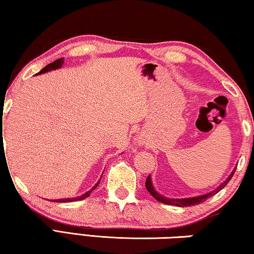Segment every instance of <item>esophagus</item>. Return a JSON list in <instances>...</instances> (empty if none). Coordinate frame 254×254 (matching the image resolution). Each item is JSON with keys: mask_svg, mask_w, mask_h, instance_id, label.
Wrapping results in <instances>:
<instances>
[{"mask_svg": "<svg viewBox=\"0 0 254 254\" xmlns=\"http://www.w3.org/2000/svg\"><path fill=\"white\" fill-rule=\"evenodd\" d=\"M141 143H142V144H145V143H147V142H145V141L143 140V141H142V142H141Z\"/></svg>", "mask_w": 254, "mask_h": 254, "instance_id": "34e87169", "label": "esophagus"}]
</instances>
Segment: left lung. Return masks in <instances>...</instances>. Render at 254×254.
<instances>
[{
  "label": "left lung",
  "mask_w": 254,
  "mask_h": 254,
  "mask_svg": "<svg viewBox=\"0 0 254 254\" xmlns=\"http://www.w3.org/2000/svg\"><path fill=\"white\" fill-rule=\"evenodd\" d=\"M235 169L236 168H234L229 177H227L217 188H215L214 190H212L210 192H207V194H204V195L189 197V198H168V197H165V196H162L161 194H159V192L153 187V184L151 182V176H150V175L148 176L147 180H145V188H147V190L150 192V195L154 197V198H156L158 201H160V203H162V204L175 205V206H178V207H187V206H192V205H197L199 203H203V201H205L206 199H208L210 196H214L215 194H217L218 191L222 190V189L224 188L227 184H229L231 178L233 177V175L235 173Z\"/></svg>",
  "instance_id": "1"
}]
</instances>
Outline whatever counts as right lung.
I'll list each match as a JSON object with an SVG mask.
<instances>
[{"label": "right lung", "mask_w": 254, "mask_h": 254, "mask_svg": "<svg viewBox=\"0 0 254 254\" xmlns=\"http://www.w3.org/2000/svg\"><path fill=\"white\" fill-rule=\"evenodd\" d=\"M64 58H59V59H57V60H55L54 63H51V64H49V65H47L44 69H41L39 72H38V74H36V75H41V74H46V72H48V71H51V70H56V69H59V68H62L63 67V65H64ZM2 135H3V123H2V121H0V140H1V143H2ZM102 178V177H101ZM101 178H100V180H98V182L95 184V186H94L92 189H89L88 191H86V192H84L83 195H80V196H77V197H68V198H60V199H53L51 201H55V203H70V201H77V200H81V199H85V198H87V197L91 195V192L94 190V189H95L97 186H98V184H100V182H101Z\"/></svg>", "instance_id": "1"}]
</instances>
